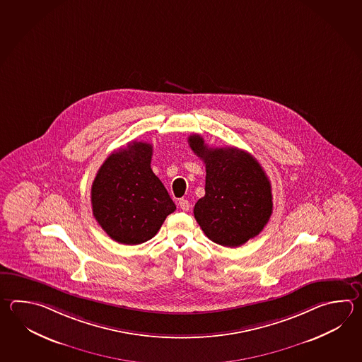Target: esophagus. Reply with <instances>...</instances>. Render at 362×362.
Returning a JSON list of instances; mask_svg holds the SVG:
<instances>
[{
  "instance_id": "34e87169",
  "label": "esophagus",
  "mask_w": 362,
  "mask_h": 362,
  "mask_svg": "<svg viewBox=\"0 0 362 362\" xmlns=\"http://www.w3.org/2000/svg\"><path fill=\"white\" fill-rule=\"evenodd\" d=\"M179 207L183 210V211H188L191 209V202L188 199H179Z\"/></svg>"
}]
</instances>
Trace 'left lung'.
Instances as JSON below:
<instances>
[{"mask_svg":"<svg viewBox=\"0 0 362 362\" xmlns=\"http://www.w3.org/2000/svg\"><path fill=\"white\" fill-rule=\"evenodd\" d=\"M189 147L205 163V196L193 214L215 244L237 247L258 236L272 214L271 182L260 163L235 147L210 148L199 134Z\"/></svg>","mask_w":362,"mask_h":362,"instance_id":"left-lung-1","label":"left lung"}]
</instances>
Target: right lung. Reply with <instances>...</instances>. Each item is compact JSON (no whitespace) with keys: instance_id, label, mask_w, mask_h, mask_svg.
<instances>
[{"instance_id":"obj_1","label":"right lung","mask_w":362,"mask_h":362,"mask_svg":"<svg viewBox=\"0 0 362 362\" xmlns=\"http://www.w3.org/2000/svg\"><path fill=\"white\" fill-rule=\"evenodd\" d=\"M152 153V144L132 141L108 156L93 182V214L119 244L151 240L177 209L151 169Z\"/></svg>"}]
</instances>
